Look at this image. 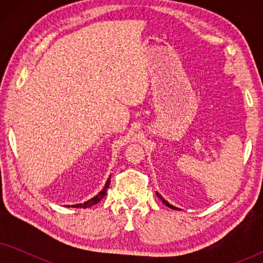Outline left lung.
<instances>
[{"label": "left lung", "mask_w": 263, "mask_h": 263, "mask_svg": "<svg viewBox=\"0 0 263 263\" xmlns=\"http://www.w3.org/2000/svg\"><path fill=\"white\" fill-rule=\"evenodd\" d=\"M157 195H158V197H159V199H160L161 201H163V203L165 204V206L170 207V208H171V210H177V208H176L175 206H172V204H170V203H168V202H167V201H165V200L163 199V197H161V196H160V194H158V193H157Z\"/></svg>", "instance_id": "8db88e82"}]
</instances>
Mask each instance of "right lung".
I'll list each match as a JSON object with an SVG mask.
<instances>
[{
    "instance_id": "obj_1",
    "label": "right lung",
    "mask_w": 263,
    "mask_h": 263,
    "mask_svg": "<svg viewBox=\"0 0 263 263\" xmlns=\"http://www.w3.org/2000/svg\"><path fill=\"white\" fill-rule=\"evenodd\" d=\"M109 185H110V178L107 179V182H106L105 186H104V189L102 190V192H100V193L98 194V195H96L95 197H92L91 200L86 201L85 203H80V204H74L73 207H75V208H80V207H82V208H89V207L95 206L96 203H98L99 201L102 200L103 197L106 195V192H107V189H109Z\"/></svg>"
}]
</instances>
